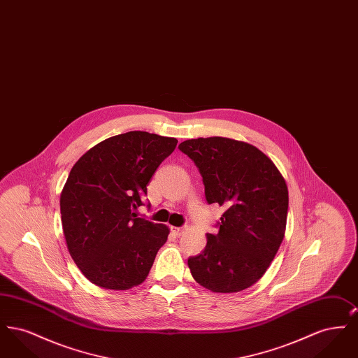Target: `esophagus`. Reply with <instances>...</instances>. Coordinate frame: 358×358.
<instances>
[{
    "instance_id": "esophagus-1",
    "label": "esophagus",
    "mask_w": 358,
    "mask_h": 358,
    "mask_svg": "<svg viewBox=\"0 0 358 358\" xmlns=\"http://www.w3.org/2000/svg\"><path fill=\"white\" fill-rule=\"evenodd\" d=\"M171 231L176 236H181L185 232V227H171Z\"/></svg>"
}]
</instances>
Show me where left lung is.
Masks as SVG:
<instances>
[{"label":"left lung","mask_w":358,"mask_h":358,"mask_svg":"<svg viewBox=\"0 0 358 358\" xmlns=\"http://www.w3.org/2000/svg\"><path fill=\"white\" fill-rule=\"evenodd\" d=\"M178 149L203 177L208 204L224 206L217 234L187 266L213 292H238L270 267L285 238L289 190L273 161L257 148L229 138L187 139Z\"/></svg>","instance_id":"1"}]
</instances>
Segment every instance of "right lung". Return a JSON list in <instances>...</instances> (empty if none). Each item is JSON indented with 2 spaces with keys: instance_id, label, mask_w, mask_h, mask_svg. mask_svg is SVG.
<instances>
[{
  "instance_id": "obj_1",
  "label": "right lung",
  "mask_w": 358,
  "mask_h": 358,
  "mask_svg": "<svg viewBox=\"0 0 358 358\" xmlns=\"http://www.w3.org/2000/svg\"><path fill=\"white\" fill-rule=\"evenodd\" d=\"M177 142L148 131L110 136L69 171L60 196L63 231L69 254L91 283L129 289L149 275L169 229L134 210L145 205L146 185Z\"/></svg>"
}]
</instances>
